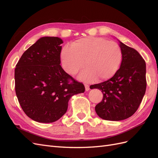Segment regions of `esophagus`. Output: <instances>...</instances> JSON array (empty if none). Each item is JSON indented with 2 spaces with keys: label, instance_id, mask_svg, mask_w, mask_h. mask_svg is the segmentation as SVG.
I'll list each match as a JSON object with an SVG mask.
<instances>
[{
  "label": "esophagus",
  "instance_id": "obj_1",
  "mask_svg": "<svg viewBox=\"0 0 158 158\" xmlns=\"http://www.w3.org/2000/svg\"><path fill=\"white\" fill-rule=\"evenodd\" d=\"M85 91H88V90H89V85L88 84H85Z\"/></svg>",
  "mask_w": 158,
  "mask_h": 158
}]
</instances>
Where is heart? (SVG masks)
Here are the masks:
<instances>
[{
    "mask_svg": "<svg viewBox=\"0 0 158 158\" xmlns=\"http://www.w3.org/2000/svg\"><path fill=\"white\" fill-rule=\"evenodd\" d=\"M122 56L117 43L95 37L80 38L70 47H64L60 52L62 64L69 74H76L84 64L85 68L79 76L84 82L111 78L120 66Z\"/></svg>",
    "mask_w": 158,
    "mask_h": 158,
    "instance_id": "b5f03b06",
    "label": "heart"
}]
</instances>
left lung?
Masks as SVG:
<instances>
[{
    "instance_id": "obj_1",
    "label": "left lung",
    "mask_w": 158,
    "mask_h": 158,
    "mask_svg": "<svg viewBox=\"0 0 158 158\" xmlns=\"http://www.w3.org/2000/svg\"><path fill=\"white\" fill-rule=\"evenodd\" d=\"M121 66L111 78L91 85L100 89L102 101L95 107L104 120L121 121L131 117L139 107L146 89V63L136 50L119 41Z\"/></svg>"
}]
</instances>
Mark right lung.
Masks as SVG:
<instances>
[{
  "label": "right lung",
  "instance_id": "1",
  "mask_svg": "<svg viewBox=\"0 0 158 158\" xmlns=\"http://www.w3.org/2000/svg\"><path fill=\"white\" fill-rule=\"evenodd\" d=\"M63 43L57 37L38 40L22 55L14 71L15 91L19 103L32 120L49 123L64 114L74 95L85 87L62 69Z\"/></svg>",
  "mask_w": 158,
  "mask_h": 158
}]
</instances>
